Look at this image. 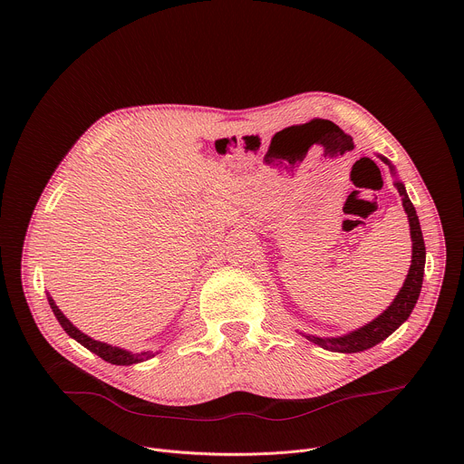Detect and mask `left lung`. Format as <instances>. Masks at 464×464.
<instances>
[{"label": "left lung", "mask_w": 464, "mask_h": 464, "mask_svg": "<svg viewBox=\"0 0 464 464\" xmlns=\"http://www.w3.org/2000/svg\"><path fill=\"white\" fill-rule=\"evenodd\" d=\"M385 165H389L391 172L396 176L394 165L383 158L378 156ZM396 188H399V194L402 196V206L404 211L408 215V222H410V233H411V242H413V249H411V266L410 272L406 276V281L401 288V292L396 294V297L392 299V303L372 321L365 323L363 326L353 330L349 334L343 336H336V338H319V336H312V334H304L301 333L308 342L319 345L324 351L330 353H345V354H353V353H362L367 351L374 345H378L380 342H383L385 338H389L396 328H399L413 312L417 299L420 295V288H422V277H424V264H426V246H424V238H422V231H420V222L417 217V211L410 200V196L406 192V187L401 179L394 181Z\"/></svg>", "instance_id": "8db88e82"}]
</instances>
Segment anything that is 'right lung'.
Returning a JSON list of instances; mask_svg holds the SVG:
<instances>
[{"instance_id": "obj_1", "label": "right lung", "mask_w": 464, "mask_h": 464, "mask_svg": "<svg viewBox=\"0 0 464 464\" xmlns=\"http://www.w3.org/2000/svg\"><path fill=\"white\" fill-rule=\"evenodd\" d=\"M47 301L51 304V310H53L54 317L58 319V323L62 324V328L65 330V333H68V336L73 338L75 342H79L82 347H86L88 351H92L93 354H97L99 358H102L108 363H113V365H134V363H141V362H145L149 358H154L158 354V353H152V351L130 353V351H124L121 347H113V345L97 342V340L90 338L88 334L81 333V330L60 312V308L54 304V301H53V297L49 294H47Z\"/></svg>"}]
</instances>
